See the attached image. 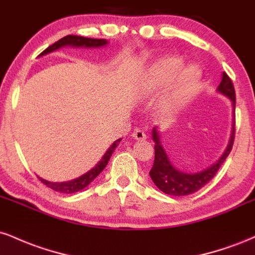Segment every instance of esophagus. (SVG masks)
<instances>
[{
	"mask_svg": "<svg viewBox=\"0 0 255 255\" xmlns=\"http://www.w3.org/2000/svg\"><path fill=\"white\" fill-rule=\"evenodd\" d=\"M131 137L134 140H137V141H142V140H146V134L142 130L140 129H135L131 134Z\"/></svg>",
	"mask_w": 255,
	"mask_h": 255,
	"instance_id": "34e87169",
	"label": "esophagus"
}]
</instances>
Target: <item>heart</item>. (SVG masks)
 Returning a JSON list of instances; mask_svg holds the SVG:
<instances>
[{"label":"heart","mask_w":255,"mask_h":255,"mask_svg":"<svg viewBox=\"0 0 255 255\" xmlns=\"http://www.w3.org/2000/svg\"><path fill=\"white\" fill-rule=\"evenodd\" d=\"M201 79V71L195 64L184 67L180 57L166 56L152 63L145 72L137 86L141 98H150L170 86L158 101V111L165 115L177 113L189 102L197 91Z\"/></svg>","instance_id":"b5f03b06"}]
</instances>
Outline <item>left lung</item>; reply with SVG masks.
Returning a JSON list of instances; mask_svg holds the SVG:
<instances>
[{
    "instance_id": "8db88e82",
    "label": "left lung",
    "mask_w": 255,
    "mask_h": 255,
    "mask_svg": "<svg viewBox=\"0 0 255 255\" xmlns=\"http://www.w3.org/2000/svg\"><path fill=\"white\" fill-rule=\"evenodd\" d=\"M217 92L223 95L224 97L230 99L231 103V113H233V125H231V131L229 142H228L227 148H225L223 154L219 157L217 162L203 169L201 171L188 172L178 169L174 165L169 157L168 152L165 151L163 146L162 133L159 128L153 127L152 129V140L154 142V162L153 166L150 170V176L156 184L159 191L168 195H174V197H184L199 191L200 188L209 182L211 178L217 174V171L223 164L224 160L229 156L231 148L234 144V136H235V90L234 85L231 83L225 73L222 74V81L218 85Z\"/></svg>"
}]
</instances>
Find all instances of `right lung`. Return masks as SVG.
Returning a JSON list of instances; mask_svg holds the SVG:
<instances>
[{"mask_svg": "<svg viewBox=\"0 0 255 255\" xmlns=\"http://www.w3.org/2000/svg\"><path fill=\"white\" fill-rule=\"evenodd\" d=\"M107 39H95V38H86L81 36H73V34H69V36H66L61 38L60 40L56 43H54L52 45L46 48L39 56H44L46 54H50V52L58 50V49L63 48V46H72V48H102V46L108 45ZM122 139H118L116 141L113 142V145L108 148L107 152L104 153V156L102 157V159L93 166L91 170L85 172L84 175H81L80 177L74 178V180L66 181V182H50L48 180H44V178L38 176L40 181L44 184L51 188L52 191L58 192V193H64V194H73V193H77L81 189H84L85 187H87L89 184L95 180L96 177L101 174L102 171L104 170V168L107 166L108 163H109V159L113 154V152L115 151V148L118 147L120 141Z\"/></svg>", "mask_w": 255, "mask_h": 255, "instance_id": "add662e5", "label": "right lung"}]
</instances>
